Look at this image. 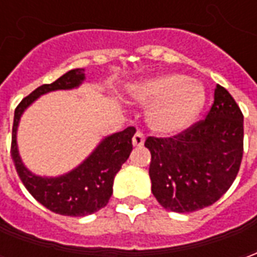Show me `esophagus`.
Masks as SVG:
<instances>
[{
  "mask_svg": "<svg viewBox=\"0 0 257 257\" xmlns=\"http://www.w3.org/2000/svg\"><path fill=\"white\" fill-rule=\"evenodd\" d=\"M132 145L135 146V147H142V146L145 145V136H143V134L142 132H136L135 134V136L132 138Z\"/></svg>",
  "mask_w": 257,
  "mask_h": 257,
  "instance_id": "1",
  "label": "esophagus"
}]
</instances>
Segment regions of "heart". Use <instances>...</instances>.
Returning a JSON list of instances; mask_svg holds the SVG:
<instances>
[{
	"mask_svg": "<svg viewBox=\"0 0 257 257\" xmlns=\"http://www.w3.org/2000/svg\"><path fill=\"white\" fill-rule=\"evenodd\" d=\"M128 96L139 104H149L146 122L161 136H173L187 129L205 101L204 86L195 79L175 73L157 74L128 88Z\"/></svg>",
	"mask_w": 257,
	"mask_h": 257,
	"instance_id": "obj_1",
	"label": "heart"
}]
</instances>
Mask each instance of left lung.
Returning <instances> with one entry per match:
<instances>
[{
  "mask_svg": "<svg viewBox=\"0 0 257 257\" xmlns=\"http://www.w3.org/2000/svg\"><path fill=\"white\" fill-rule=\"evenodd\" d=\"M151 191L165 209L187 213L209 206L237 178L243 150V115L217 85L204 121L169 139L149 138Z\"/></svg>",
  "mask_w": 257,
  "mask_h": 257,
  "instance_id": "8db88e82",
  "label": "left lung"
}]
</instances>
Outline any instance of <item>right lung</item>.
Returning a JSON list of instances; mask_svg holds the SVG:
<instances>
[{"label":"right lung","mask_w":257,"mask_h":257,"mask_svg":"<svg viewBox=\"0 0 257 257\" xmlns=\"http://www.w3.org/2000/svg\"><path fill=\"white\" fill-rule=\"evenodd\" d=\"M84 81V68H74L52 84L38 86L16 107L12 128V158L26 189L47 209L74 217L92 215L106 206L112 194L114 178L132 151L136 129L128 126L104 136L84 161L59 176H40L26 167L18 146V129L23 112L38 97L56 90L77 89Z\"/></svg>","instance_id":"right-lung-1"}]
</instances>
